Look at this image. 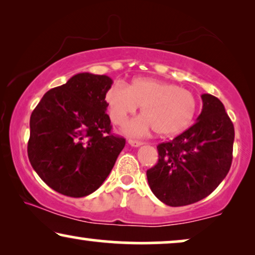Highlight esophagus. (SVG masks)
I'll return each instance as SVG.
<instances>
[{
	"instance_id": "34e87169",
	"label": "esophagus",
	"mask_w": 255,
	"mask_h": 255,
	"mask_svg": "<svg viewBox=\"0 0 255 255\" xmlns=\"http://www.w3.org/2000/svg\"><path fill=\"white\" fill-rule=\"evenodd\" d=\"M128 144H130L131 146H133V147H139V146L144 145V142L142 141H139V140H128Z\"/></svg>"
}]
</instances>
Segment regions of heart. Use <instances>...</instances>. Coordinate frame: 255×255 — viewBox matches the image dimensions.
<instances>
[{"label": "heart", "mask_w": 255, "mask_h": 255, "mask_svg": "<svg viewBox=\"0 0 255 255\" xmlns=\"http://www.w3.org/2000/svg\"><path fill=\"white\" fill-rule=\"evenodd\" d=\"M113 123L124 124L141 107L140 117L124 127L131 137H142L152 130L160 135H174L186 130L197 113V100L189 90L151 78H137L128 87L111 85L104 95Z\"/></svg>", "instance_id": "obj_1"}]
</instances>
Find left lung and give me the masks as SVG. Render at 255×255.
<instances>
[{
    "label": "left lung",
    "mask_w": 255,
    "mask_h": 255,
    "mask_svg": "<svg viewBox=\"0 0 255 255\" xmlns=\"http://www.w3.org/2000/svg\"><path fill=\"white\" fill-rule=\"evenodd\" d=\"M196 123L173 140L156 146L158 163L146 172L152 193L169 207L209 196L228 175L235 128L217 97L203 94Z\"/></svg>",
    "instance_id": "1"
}]
</instances>
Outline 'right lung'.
I'll list each match as a JSON object with an SVG mask.
<instances>
[{"label":"right lung","mask_w":255,"mask_h":255,"mask_svg":"<svg viewBox=\"0 0 255 255\" xmlns=\"http://www.w3.org/2000/svg\"><path fill=\"white\" fill-rule=\"evenodd\" d=\"M107 75L79 73L48 90L30 117L27 156L41 180L69 197L99 189L125 139L111 133L104 95Z\"/></svg>","instance_id":"1"}]
</instances>
